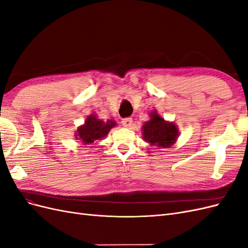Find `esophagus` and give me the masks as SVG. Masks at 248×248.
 I'll return each mask as SVG.
<instances>
[{"label":"esophagus","mask_w":248,"mask_h":248,"mask_svg":"<svg viewBox=\"0 0 248 248\" xmlns=\"http://www.w3.org/2000/svg\"><path fill=\"white\" fill-rule=\"evenodd\" d=\"M132 118H124L123 120H122V124H123V126H125V127H131V125H132Z\"/></svg>","instance_id":"34e87169"}]
</instances>
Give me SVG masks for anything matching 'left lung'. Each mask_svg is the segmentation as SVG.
Wrapping results in <instances>:
<instances>
[{"label": "left lung", "instance_id": "1", "mask_svg": "<svg viewBox=\"0 0 248 248\" xmlns=\"http://www.w3.org/2000/svg\"><path fill=\"white\" fill-rule=\"evenodd\" d=\"M150 119L141 128L142 139L152 146L161 148H170L175 144L179 136V130L177 126L171 123L164 121L156 110L150 114Z\"/></svg>", "mask_w": 248, "mask_h": 248}]
</instances>
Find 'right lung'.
I'll return each mask as SVG.
<instances>
[{
    "instance_id": "right-lung-1",
    "label": "right lung",
    "mask_w": 248,
    "mask_h": 248,
    "mask_svg": "<svg viewBox=\"0 0 248 248\" xmlns=\"http://www.w3.org/2000/svg\"><path fill=\"white\" fill-rule=\"evenodd\" d=\"M115 126L116 122L112 120H108L107 122H104L95 115H91L86 119L84 125L78 127L76 138L84 145H91L95 140L106 138L109 130Z\"/></svg>"
}]
</instances>
